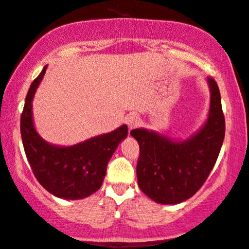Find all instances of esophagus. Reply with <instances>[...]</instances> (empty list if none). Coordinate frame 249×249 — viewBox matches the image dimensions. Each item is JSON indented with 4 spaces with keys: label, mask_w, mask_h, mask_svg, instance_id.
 Returning a JSON list of instances; mask_svg holds the SVG:
<instances>
[{
    "label": "esophagus",
    "mask_w": 249,
    "mask_h": 249,
    "mask_svg": "<svg viewBox=\"0 0 249 249\" xmlns=\"http://www.w3.org/2000/svg\"><path fill=\"white\" fill-rule=\"evenodd\" d=\"M126 124L128 126V130H132V128H136L139 126L140 119L138 118L137 116L130 115V116H127V118H126Z\"/></svg>",
    "instance_id": "34e87169"
}]
</instances>
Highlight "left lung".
<instances>
[{"label": "left lung", "mask_w": 249, "mask_h": 249, "mask_svg": "<svg viewBox=\"0 0 249 249\" xmlns=\"http://www.w3.org/2000/svg\"><path fill=\"white\" fill-rule=\"evenodd\" d=\"M211 91L208 121L190 139L174 142L145 128L131 131L140 154L138 185L160 204H178L200 189L213 168L225 137V117L217 82L208 77Z\"/></svg>", "instance_id": "1"}]
</instances>
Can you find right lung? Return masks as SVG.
<instances>
[{
  "mask_svg": "<svg viewBox=\"0 0 249 249\" xmlns=\"http://www.w3.org/2000/svg\"><path fill=\"white\" fill-rule=\"evenodd\" d=\"M46 68L45 66L30 86L20 116L24 151L36 178L49 193L65 199L86 198L101 188L107 162L119 142L126 138L127 126L123 125L70 147L45 142L34 126L32 100Z\"/></svg>",
  "mask_w": 249,
  "mask_h": 249,
  "instance_id": "add662e5",
  "label": "right lung"
}]
</instances>
